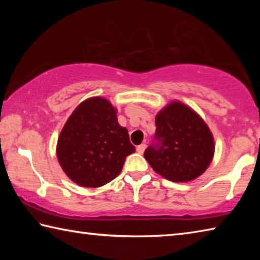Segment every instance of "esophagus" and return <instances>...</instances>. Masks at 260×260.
Instances as JSON below:
<instances>
[{
	"instance_id": "esophagus-1",
	"label": "esophagus",
	"mask_w": 260,
	"mask_h": 260,
	"mask_svg": "<svg viewBox=\"0 0 260 260\" xmlns=\"http://www.w3.org/2000/svg\"><path fill=\"white\" fill-rule=\"evenodd\" d=\"M144 149H146V144L142 143V144H140V146L136 147V151H138V153H143Z\"/></svg>"
}]
</instances>
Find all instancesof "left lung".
Wrapping results in <instances>:
<instances>
[{
    "label": "left lung",
    "instance_id": "obj_1",
    "mask_svg": "<svg viewBox=\"0 0 260 260\" xmlns=\"http://www.w3.org/2000/svg\"><path fill=\"white\" fill-rule=\"evenodd\" d=\"M212 134L190 108L172 102L156 117L153 142L144 158L155 172L173 182H186L204 172L212 160Z\"/></svg>",
    "mask_w": 260,
    "mask_h": 260
}]
</instances>
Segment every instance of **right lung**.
<instances>
[{
    "mask_svg": "<svg viewBox=\"0 0 260 260\" xmlns=\"http://www.w3.org/2000/svg\"><path fill=\"white\" fill-rule=\"evenodd\" d=\"M134 151L128 131L118 124L116 109L102 98L79 105L57 142V158L64 172L79 186L90 188L116 178Z\"/></svg>",
    "mask_w": 260,
    "mask_h": 260,
    "instance_id": "obj_1",
    "label": "right lung"
}]
</instances>
